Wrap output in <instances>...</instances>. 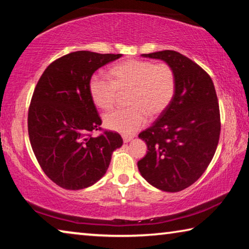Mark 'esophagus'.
<instances>
[{
  "mask_svg": "<svg viewBox=\"0 0 249 249\" xmlns=\"http://www.w3.org/2000/svg\"><path fill=\"white\" fill-rule=\"evenodd\" d=\"M132 140H133V136H123L124 143H128V142H131Z\"/></svg>",
  "mask_w": 249,
  "mask_h": 249,
  "instance_id": "34e87169",
  "label": "esophagus"
}]
</instances>
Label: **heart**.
Returning a JSON list of instances; mask_svg holds the SVG:
<instances>
[{
    "instance_id": "b5f03b06",
    "label": "heart",
    "mask_w": 249,
    "mask_h": 249,
    "mask_svg": "<svg viewBox=\"0 0 249 249\" xmlns=\"http://www.w3.org/2000/svg\"><path fill=\"white\" fill-rule=\"evenodd\" d=\"M112 81L100 74L89 81V94L97 107L110 109L121 93H127L125 103L129 107L104 115L103 122L110 131L132 135L144 127L147 115L160 116L171 105L176 92V75L167 63L128 60L113 66Z\"/></svg>"
}]
</instances>
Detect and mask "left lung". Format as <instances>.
<instances>
[{
  "mask_svg": "<svg viewBox=\"0 0 249 249\" xmlns=\"http://www.w3.org/2000/svg\"><path fill=\"white\" fill-rule=\"evenodd\" d=\"M142 56L172 66L176 92L167 109L139 135L147 145V154L137 166L154 187L183 191L206 171L218 145L220 116L214 83L199 65L175 51Z\"/></svg>",
  "mask_w": 249,
  "mask_h": 249,
  "instance_id": "left-lung-1",
  "label": "left lung"
}]
</instances>
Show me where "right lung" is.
I'll list each match as a JSON object with an SVG mask.
<instances>
[{
    "label": "right lung",
    "mask_w": 249,
    "mask_h": 249,
    "mask_svg": "<svg viewBox=\"0 0 249 249\" xmlns=\"http://www.w3.org/2000/svg\"><path fill=\"white\" fill-rule=\"evenodd\" d=\"M121 56L77 51L51 63L39 77L29 108V137L43 172L62 188L92 186L123 145L118 133L90 135L102 120L89 89L94 72Z\"/></svg>",
    "instance_id": "add662e5"
}]
</instances>
